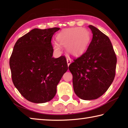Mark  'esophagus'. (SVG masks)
Returning <instances> with one entry per match:
<instances>
[{"mask_svg":"<svg viewBox=\"0 0 128 128\" xmlns=\"http://www.w3.org/2000/svg\"><path fill=\"white\" fill-rule=\"evenodd\" d=\"M66 62H67V64H68V66H69V64L71 63V62H72V60L70 59V58H66Z\"/></svg>","mask_w":128,"mask_h":128,"instance_id":"esophagus-1","label":"esophagus"}]
</instances>
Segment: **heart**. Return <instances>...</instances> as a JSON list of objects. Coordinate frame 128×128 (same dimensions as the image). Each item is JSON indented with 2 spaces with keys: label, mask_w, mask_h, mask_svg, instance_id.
I'll return each mask as SVG.
<instances>
[{
  "label": "heart",
  "mask_w": 128,
  "mask_h": 128,
  "mask_svg": "<svg viewBox=\"0 0 128 128\" xmlns=\"http://www.w3.org/2000/svg\"><path fill=\"white\" fill-rule=\"evenodd\" d=\"M59 44L66 47V51L73 55H81L88 48L91 36L87 29L81 28H72L62 30L56 37ZM54 50L59 51L60 47L54 44Z\"/></svg>",
  "instance_id": "b5f03b06"
}]
</instances>
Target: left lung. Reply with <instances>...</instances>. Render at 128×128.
<instances>
[{
    "instance_id": "left-lung-1",
    "label": "left lung",
    "mask_w": 128,
    "mask_h": 128,
    "mask_svg": "<svg viewBox=\"0 0 128 128\" xmlns=\"http://www.w3.org/2000/svg\"><path fill=\"white\" fill-rule=\"evenodd\" d=\"M88 28L93 36L87 50L69 66L74 92L84 100L97 99L106 92L115 76L117 62L109 38L94 26Z\"/></svg>"
}]
</instances>
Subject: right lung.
I'll return each instance as SVG.
<instances>
[{"instance_id": "1", "label": "right lung", "mask_w": 128, "mask_h": 128, "mask_svg": "<svg viewBox=\"0 0 128 128\" xmlns=\"http://www.w3.org/2000/svg\"><path fill=\"white\" fill-rule=\"evenodd\" d=\"M59 29H34L14 44L10 60L12 81L31 102L43 103L52 99L58 84L68 69L65 56L52 58L51 39Z\"/></svg>"}]
</instances>
